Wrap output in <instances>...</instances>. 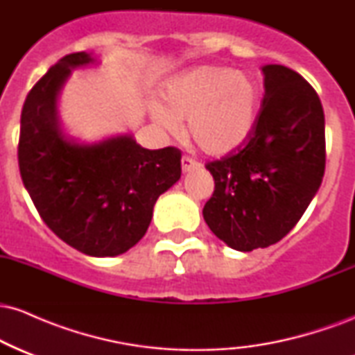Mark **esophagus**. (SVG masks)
Segmentation results:
<instances>
[{"instance_id": "34e87169", "label": "esophagus", "mask_w": 355, "mask_h": 355, "mask_svg": "<svg viewBox=\"0 0 355 355\" xmlns=\"http://www.w3.org/2000/svg\"><path fill=\"white\" fill-rule=\"evenodd\" d=\"M197 166H200V164H198V162H195L193 158H190V157H182V170L183 172H190V170H193V168H197Z\"/></svg>"}]
</instances>
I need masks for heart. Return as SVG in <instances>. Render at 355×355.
<instances>
[{
    "label": "heart",
    "instance_id": "obj_1",
    "mask_svg": "<svg viewBox=\"0 0 355 355\" xmlns=\"http://www.w3.org/2000/svg\"><path fill=\"white\" fill-rule=\"evenodd\" d=\"M164 100L165 108H152L155 123L166 132H177V120H187L190 137L203 152L227 155L254 132L260 88L245 71L203 64L170 80Z\"/></svg>",
    "mask_w": 355,
    "mask_h": 355
}]
</instances>
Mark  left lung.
Here are the masks:
<instances>
[{"instance_id":"obj_1","label":"left lung","mask_w":355,"mask_h":355,"mask_svg":"<svg viewBox=\"0 0 355 355\" xmlns=\"http://www.w3.org/2000/svg\"><path fill=\"white\" fill-rule=\"evenodd\" d=\"M262 73L266 95L252 135L205 165L215 190L203 218L240 252L266 248L294 229L325 170V120L315 89L282 64H266Z\"/></svg>"}]
</instances>
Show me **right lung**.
<instances>
[{
  "mask_svg": "<svg viewBox=\"0 0 355 355\" xmlns=\"http://www.w3.org/2000/svg\"><path fill=\"white\" fill-rule=\"evenodd\" d=\"M87 51L63 56L28 93L18 164L40 217L68 245L92 257L125 254L145 235L153 205L182 175V153L144 148L132 135L80 144L61 128L58 96Z\"/></svg>",
  "mask_w": 355,
  "mask_h": 355,
  "instance_id": "right-lung-1",
  "label": "right lung"
}]
</instances>
